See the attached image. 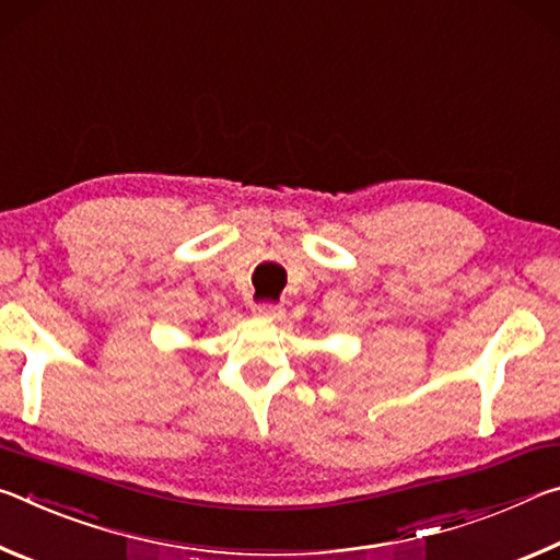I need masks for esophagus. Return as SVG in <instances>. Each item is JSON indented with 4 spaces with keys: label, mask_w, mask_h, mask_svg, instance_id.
<instances>
[{
    "label": "esophagus",
    "mask_w": 560,
    "mask_h": 560,
    "mask_svg": "<svg viewBox=\"0 0 560 560\" xmlns=\"http://www.w3.org/2000/svg\"><path fill=\"white\" fill-rule=\"evenodd\" d=\"M253 313H255V317H260V319H275L280 315V307L275 305V302H258V305L253 307Z\"/></svg>",
    "instance_id": "34e87169"
}]
</instances>
